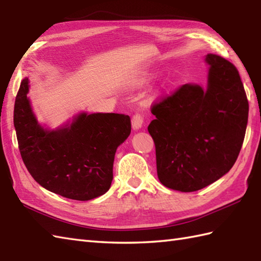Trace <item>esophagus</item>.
<instances>
[{
  "label": "esophagus",
  "mask_w": 261,
  "mask_h": 261,
  "mask_svg": "<svg viewBox=\"0 0 261 261\" xmlns=\"http://www.w3.org/2000/svg\"><path fill=\"white\" fill-rule=\"evenodd\" d=\"M143 123V116L140 113H136L132 116V127L134 130H139Z\"/></svg>",
  "instance_id": "obj_1"
}]
</instances>
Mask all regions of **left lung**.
Returning a JSON list of instances; mask_svg holds the SVG:
<instances>
[{"label":"left lung","mask_w":261,"mask_h":261,"mask_svg":"<svg viewBox=\"0 0 261 261\" xmlns=\"http://www.w3.org/2000/svg\"><path fill=\"white\" fill-rule=\"evenodd\" d=\"M207 90L185 84L151 105L148 125L156 147L158 178L180 192H195L225 175L239 156L249 103L239 71L208 54Z\"/></svg>","instance_id":"8db88e82"}]
</instances>
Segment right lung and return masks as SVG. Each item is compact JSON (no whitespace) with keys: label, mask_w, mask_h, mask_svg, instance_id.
Returning a JSON list of instances; mask_svg holds the SVG:
<instances>
[{"label":"right lung","mask_w":261,"mask_h":261,"mask_svg":"<svg viewBox=\"0 0 261 261\" xmlns=\"http://www.w3.org/2000/svg\"><path fill=\"white\" fill-rule=\"evenodd\" d=\"M21 82L13 122L22 160L38 184L60 196L88 201L109 191L116 148L131 132L129 115L82 113L73 123L48 131L38 124Z\"/></svg>","instance_id":"right-lung-1"}]
</instances>
